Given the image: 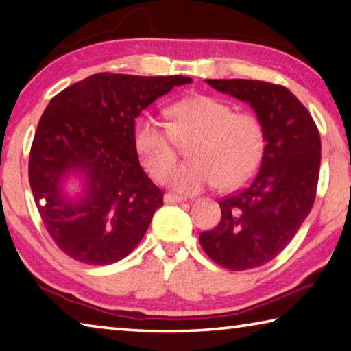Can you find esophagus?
Masks as SVG:
<instances>
[{
  "mask_svg": "<svg viewBox=\"0 0 351 351\" xmlns=\"http://www.w3.org/2000/svg\"><path fill=\"white\" fill-rule=\"evenodd\" d=\"M165 204H180V202H185V197H180V195H176V194H171V193H166L165 194Z\"/></svg>",
  "mask_w": 351,
  "mask_h": 351,
  "instance_id": "obj_1",
  "label": "esophagus"
}]
</instances>
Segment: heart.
I'll list each match as a JSON object with an SVG mask.
<instances>
[{
  "mask_svg": "<svg viewBox=\"0 0 351 351\" xmlns=\"http://www.w3.org/2000/svg\"><path fill=\"white\" fill-rule=\"evenodd\" d=\"M169 125L141 117L134 129L135 149L154 179H163L175 162L178 145L188 141V162L165 178L176 191L194 194L208 186L234 189L248 182L265 154L262 120L216 97L185 98L168 110Z\"/></svg>",
  "mask_w": 351,
  "mask_h": 351,
  "instance_id": "obj_1",
  "label": "heart"
}]
</instances>
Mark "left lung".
I'll use <instances>...</instances> for the list:
<instances>
[{
	"mask_svg": "<svg viewBox=\"0 0 351 351\" xmlns=\"http://www.w3.org/2000/svg\"><path fill=\"white\" fill-rule=\"evenodd\" d=\"M214 89L250 103L265 126L267 146L248 186L219 200L222 219L200 232L208 257L231 271L273 261L311 211L321 166L315 120L285 86L259 80H206Z\"/></svg>",
	"mask_w": 351,
	"mask_h": 351,
	"instance_id": "obj_1",
	"label": "left lung"
}]
</instances>
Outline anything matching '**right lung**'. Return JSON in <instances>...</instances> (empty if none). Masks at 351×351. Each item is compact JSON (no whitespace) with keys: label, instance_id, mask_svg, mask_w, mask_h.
I'll return each instance as SVG.
<instances>
[{"label":"right lung","instance_id":"1","mask_svg":"<svg viewBox=\"0 0 351 351\" xmlns=\"http://www.w3.org/2000/svg\"><path fill=\"white\" fill-rule=\"evenodd\" d=\"M193 78L101 72L49 101L29 156V183L49 236L71 259L109 265L137 247L163 191L141 169L135 119L158 97ZM72 170L85 177L78 201L60 182Z\"/></svg>","mask_w":351,"mask_h":351}]
</instances>
